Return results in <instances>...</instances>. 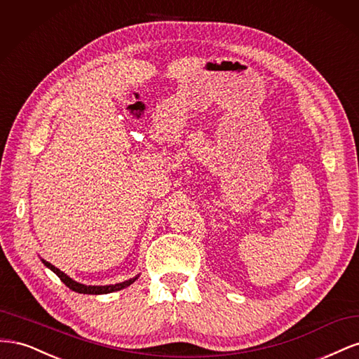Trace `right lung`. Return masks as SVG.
I'll return each mask as SVG.
<instances>
[{"instance_id":"right-lung-1","label":"right lung","mask_w":359,"mask_h":359,"mask_svg":"<svg viewBox=\"0 0 359 359\" xmlns=\"http://www.w3.org/2000/svg\"><path fill=\"white\" fill-rule=\"evenodd\" d=\"M41 262L45 264V266H48L50 271H53L55 273L64 285H66L69 289L78 292V293H86V295H103V293H112V292H116V290H121V289H126L132 283H135V281L137 280L139 276L130 278V280H126V281H121V283H116V285H106V286H86V285H82L79 283V281H74L73 278H70L66 273H62L61 269L55 268L52 264L46 262L45 259H41Z\"/></svg>"}]
</instances>
